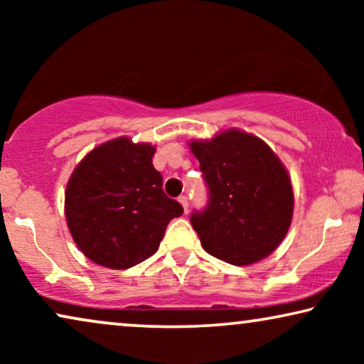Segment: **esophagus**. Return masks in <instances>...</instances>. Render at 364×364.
Segmentation results:
<instances>
[{
    "mask_svg": "<svg viewBox=\"0 0 364 364\" xmlns=\"http://www.w3.org/2000/svg\"><path fill=\"white\" fill-rule=\"evenodd\" d=\"M178 202H181V205L183 207V210L187 212V208H188V198H187V196L178 197Z\"/></svg>",
    "mask_w": 364,
    "mask_h": 364,
    "instance_id": "esophagus-1",
    "label": "esophagus"
}]
</instances>
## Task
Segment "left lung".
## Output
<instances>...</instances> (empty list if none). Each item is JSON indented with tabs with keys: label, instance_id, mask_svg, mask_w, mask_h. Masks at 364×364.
Here are the masks:
<instances>
[{
	"label": "left lung",
	"instance_id": "left-lung-1",
	"mask_svg": "<svg viewBox=\"0 0 364 364\" xmlns=\"http://www.w3.org/2000/svg\"><path fill=\"white\" fill-rule=\"evenodd\" d=\"M191 151L208 187L207 207L191 215L205 252L238 267L270 255L293 217L291 181L280 159L238 129L192 141Z\"/></svg>",
	"mask_w": 364,
	"mask_h": 364
}]
</instances>
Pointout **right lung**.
Listing matches in <instances>:
<instances>
[{
    "instance_id": "obj_1",
    "label": "right lung",
    "mask_w": 364,
    "mask_h": 364,
    "mask_svg": "<svg viewBox=\"0 0 364 364\" xmlns=\"http://www.w3.org/2000/svg\"><path fill=\"white\" fill-rule=\"evenodd\" d=\"M156 147L117 137L92 149L69 177L64 213L84 255L124 270L157 252L168 222L183 208L162 191Z\"/></svg>"
}]
</instances>
